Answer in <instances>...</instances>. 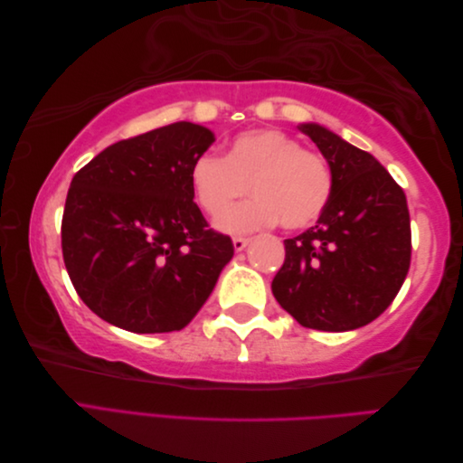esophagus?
<instances>
[{
	"label": "esophagus",
	"mask_w": 463,
	"mask_h": 463,
	"mask_svg": "<svg viewBox=\"0 0 463 463\" xmlns=\"http://www.w3.org/2000/svg\"><path fill=\"white\" fill-rule=\"evenodd\" d=\"M249 242H250V239H247V237H234L232 239V247H234V250L241 252V250L247 249Z\"/></svg>",
	"instance_id": "obj_1"
}]
</instances>
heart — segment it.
Instances as JSON below:
<instances>
[{"label": "heart", "instance_id": "obj_1", "mask_svg": "<svg viewBox=\"0 0 463 463\" xmlns=\"http://www.w3.org/2000/svg\"><path fill=\"white\" fill-rule=\"evenodd\" d=\"M191 189L201 209L221 216L248 192L258 194L221 219L224 231L249 232L280 222L298 231L328 209L334 175L322 155L304 149L294 137L274 129L234 135L226 155L201 153L191 163Z\"/></svg>", "mask_w": 463, "mask_h": 463}]
</instances>
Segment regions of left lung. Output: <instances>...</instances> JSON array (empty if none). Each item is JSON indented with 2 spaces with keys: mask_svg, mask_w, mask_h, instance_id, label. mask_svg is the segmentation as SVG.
<instances>
[{
  "mask_svg": "<svg viewBox=\"0 0 463 463\" xmlns=\"http://www.w3.org/2000/svg\"><path fill=\"white\" fill-rule=\"evenodd\" d=\"M300 129L328 161L334 193L317 224L284 241L272 294L307 328L366 326L396 298L410 270L406 194L370 153L320 125Z\"/></svg>",
  "mask_w": 463,
  "mask_h": 463,
  "instance_id": "obj_1",
  "label": "left lung"
}]
</instances>
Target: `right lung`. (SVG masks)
<instances>
[{"label": "right lung", "instance_id": "obj_1", "mask_svg": "<svg viewBox=\"0 0 463 463\" xmlns=\"http://www.w3.org/2000/svg\"><path fill=\"white\" fill-rule=\"evenodd\" d=\"M214 143L181 121L113 143L75 173L61 250L69 279L97 317L123 330H181L232 259L193 201L191 163Z\"/></svg>", "mask_w": 463, "mask_h": 463}]
</instances>
